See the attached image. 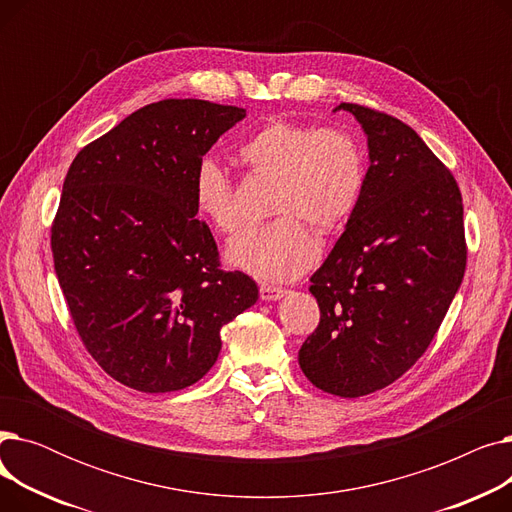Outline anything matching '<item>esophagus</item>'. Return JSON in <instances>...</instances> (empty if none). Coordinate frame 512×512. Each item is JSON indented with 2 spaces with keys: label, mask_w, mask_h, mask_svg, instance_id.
<instances>
[{
  "label": "esophagus",
  "mask_w": 512,
  "mask_h": 512,
  "mask_svg": "<svg viewBox=\"0 0 512 512\" xmlns=\"http://www.w3.org/2000/svg\"><path fill=\"white\" fill-rule=\"evenodd\" d=\"M286 294V290L284 288H280V286H270V284H263L261 288H259V297H261V301H278V299H282Z\"/></svg>",
  "instance_id": "34e87169"
}]
</instances>
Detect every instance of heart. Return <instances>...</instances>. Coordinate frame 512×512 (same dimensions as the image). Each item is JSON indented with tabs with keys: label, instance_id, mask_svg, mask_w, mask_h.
<instances>
[{
	"label": "heart",
	"instance_id": "heart-1",
	"mask_svg": "<svg viewBox=\"0 0 512 512\" xmlns=\"http://www.w3.org/2000/svg\"><path fill=\"white\" fill-rule=\"evenodd\" d=\"M255 176L270 178L272 222L249 226L230 240L226 257L236 270L261 282H288L317 261L315 234L301 222L332 232L351 220L365 191V153L355 134L313 128L284 118L267 120L238 145ZM201 218L220 234H232L240 215L230 172L203 157L193 178Z\"/></svg>",
	"mask_w": 512,
	"mask_h": 512
}]
</instances>
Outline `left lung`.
<instances>
[{"label":"left lung","instance_id":"obj_1","mask_svg":"<svg viewBox=\"0 0 512 512\" xmlns=\"http://www.w3.org/2000/svg\"><path fill=\"white\" fill-rule=\"evenodd\" d=\"M336 110L365 130L369 170L357 211L311 276L321 315L299 365L315 388L357 398L425 353L463 282L467 245L459 184L419 134L365 105Z\"/></svg>","mask_w":512,"mask_h":512}]
</instances>
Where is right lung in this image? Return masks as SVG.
<instances>
[{"mask_svg":"<svg viewBox=\"0 0 512 512\" xmlns=\"http://www.w3.org/2000/svg\"><path fill=\"white\" fill-rule=\"evenodd\" d=\"M247 110L164 99L80 149L51 226L53 267L74 328L101 369L159 394L218 361L220 330L255 305L257 284L224 272L197 220V164Z\"/></svg>","mask_w":512,"mask_h":512,"instance_id":"obj_1","label":"right lung"}]
</instances>
